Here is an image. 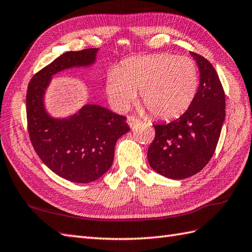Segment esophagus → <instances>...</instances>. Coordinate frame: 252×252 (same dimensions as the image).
Wrapping results in <instances>:
<instances>
[{"label": "esophagus", "mask_w": 252, "mask_h": 252, "mask_svg": "<svg viewBox=\"0 0 252 252\" xmlns=\"http://www.w3.org/2000/svg\"><path fill=\"white\" fill-rule=\"evenodd\" d=\"M126 121H127V125L130 126L131 127H133L134 126L137 125L138 122H139V120H138L137 118H135V117H132V116H128V117H127V119H126Z\"/></svg>", "instance_id": "esophagus-1"}]
</instances>
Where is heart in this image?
<instances>
[{
    "label": "heart",
    "mask_w": 252,
    "mask_h": 252,
    "mask_svg": "<svg viewBox=\"0 0 252 252\" xmlns=\"http://www.w3.org/2000/svg\"><path fill=\"white\" fill-rule=\"evenodd\" d=\"M198 72L188 57L169 54L126 59L106 80V94L117 109L125 110L136 97L158 118L171 119L184 114L195 97Z\"/></svg>",
    "instance_id": "b5f03b06"
}]
</instances>
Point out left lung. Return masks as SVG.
Segmentation results:
<instances>
[{
  "label": "left lung",
  "mask_w": 252,
  "mask_h": 252,
  "mask_svg": "<svg viewBox=\"0 0 252 252\" xmlns=\"http://www.w3.org/2000/svg\"><path fill=\"white\" fill-rule=\"evenodd\" d=\"M200 86L189 108L178 119L155 125L156 136L147 158L157 173L184 179L206 166L215 153L225 118V94L216 69L207 59L191 51Z\"/></svg>",
  "instance_id": "obj_1"
}]
</instances>
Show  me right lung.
<instances>
[{
	"instance_id": "right-lung-1",
	"label": "right lung",
	"mask_w": 252,
	"mask_h": 252,
	"mask_svg": "<svg viewBox=\"0 0 252 252\" xmlns=\"http://www.w3.org/2000/svg\"><path fill=\"white\" fill-rule=\"evenodd\" d=\"M97 48L67 51L40 69L27 91L28 131L34 150L58 176L77 184L94 181L114 161L117 139L130 131L126 117L98 105L88 104L67 119L46 113L44 93L52 75L95 61Z\"/></svg>"
}]
</instances>
